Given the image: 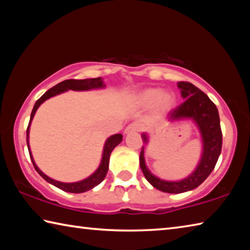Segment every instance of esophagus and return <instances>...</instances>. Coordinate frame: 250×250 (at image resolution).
<instances>
[{"label":"esophagus","instance_id":"esophagus-1","mask_svg":"<svg viewBox=\"0 0 250 250\" xmlns=\"http://www.w3.org/2000/svg\"><path fill=\"white\" fill-rule=\"evenodd\" d=\"M140 131V125L138 124H131L125 129V134H130L133 132H139Z\"/></svg>","mask_w":250,"mask_h":250}]
</instances>
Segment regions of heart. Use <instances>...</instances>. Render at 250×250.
I'll return each mask as SVG.
<instances>
[{
    "instance_id": "obj_1",
    "label": "heart",
    "mask_w": 250,
    "mask_h": 250,
    "mask_svg": "<svg viewBox=\"0 0 250 250\" xmlns=\"http://www.w3.org/2000/svg\"><path fill=\"white\" fill-rule=\"evenodd\" d=\"M135 104L143 109L153 105L156 116H164L175 104V95L172 91H162L160 88H146L135 96Z\"/></svg>"
}]
</instances>
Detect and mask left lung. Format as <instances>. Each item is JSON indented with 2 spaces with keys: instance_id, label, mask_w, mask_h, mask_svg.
<instances>
[{
  "instance_id": "1",
  "label": "left lung",
  "mask_w": 250,
  "mask_h": 250,
  "mask_svg": "<svg viewBox=\"0 0 250 250\" xmlns=\"http://www.w3.org/2000/svg\"><path fill=\"white\" fill-rule=\"evenodd\" d=\"M182 98L185 101L179 107L168 113L167 120L170 124L184 120H191L196 125L202 139V153L197 166L191 174L179 181H167L155 176L146 167L145 152L149 143V134L142 133V140L146 146H142L140 153V167L143 175L149 183L164 193L180 194L192 191L200 186L216 166L221 155L223 135L221 121L216 105L208 96L191 83H177Z\"/></svg>"
}]
</instances>
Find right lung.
<instances>
[{
    "instance_id": "1",
    "label": "right lung",
    "mask_w": 250,
    "mask_h": 250,
    "mask_svg": "<svg viewBox=\"0 0 250 250\" xmlns=\"http://www.w3.org/2000/svg\"><path fill=\"white\" fill-rule=\"evenodd\" d=\"M105 87V84L104 83V80L101 77L98 78H88V79H68V80H64V82L57 83L56 86H54L53 88H50L49 90H47L45 94L41 97V98L36 101L35 104H34V108L32 110L31 113V119H29V124L26 130V142H27V147H28V152H29V156H31V160L33 162V166L35 167V170L37 173L43 177L45 181H47L48 183H50L56 188L62 189V191L68 192V193H83L89 191V189L94 188L95 186L99 185L101 182L104 180L105 175H107L108 168H109V159H110V154H111L112 150L115 147L121 143L122 141V134L117 133L113 134L111 137H109L107 140L104 142V150H103V155H101V161L99 167H97V170L92 173L91 175H89L86 179H83L82 181L78 182H73V183H65V182H59L52 179L45 174V173L42 172L40 170V167L36 166L35 161H34V158L32 155V151H31V146H29V128H31V124L34 116L37 111V109L40 108V105L52 97H55L57 95H61L62 92L68 91V90H74V91H88V90H92V89H104Z\"/></svg>"
}]
</instances>
